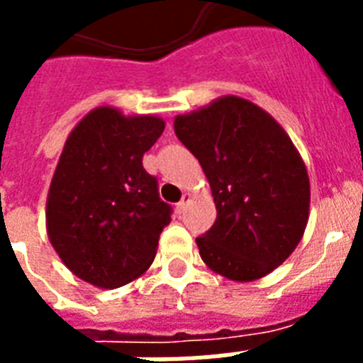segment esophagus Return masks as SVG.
Masks as SVG:
<instances>
[{"instance_id":"esophagus-1","label":"esophagus","mask_w":363,"mask_h":363,"mask_svg":"<svg viewBox=\"0 0 363 363\" xmlns=\"http://www.w3.org/2000/svg\"><path fill=\"white\" fill-rule=\"evenodd\" d=\"M190 198H192V196H190L188 192L182 194V199L179 201V203H177V211H179V213H182V211L186 209V205H188V201H190Z\"/></svg>"}]
</instances>
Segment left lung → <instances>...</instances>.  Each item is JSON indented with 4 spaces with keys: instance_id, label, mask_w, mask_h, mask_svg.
<instances>
[{
    "instance_id": "left-lung-1",
    "label": "left lung",
    "mask_w": 363,
    "mask_h": 363,
    "mask_svg": "<svg viewBox=\"0 0 363 363\" xmlns=\"http://www.w3.org/2000/svg\"><path fill=\"white\" fill-rule=\"evenodd\" d=\"M173 124L215 198V224L196 239L205 265L238 282L269 275L309 222V175L292 139L267 111L239 96L216 98Z\"/></svg>"
}]
</instances>
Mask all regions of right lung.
I'll list each match as a JSON object with an SVG mask.
<instances>
[{"mask_svg": "<svg viewBox=\"0 0 363 363\" xmlns=\"http://www.w3.org/2000/svg\"><path fill=\"white\" fill-rule=\"evenodd\" d=\"M165 122L96 107L71 130L47 196V233L65 267L113 290L150 267L171 207L158 196L143 154Z\"/></svg>", "mask_w": 363, "mask_h": 363, "instance_id": "obj_1", "label": "right lung"}]
</instances>
